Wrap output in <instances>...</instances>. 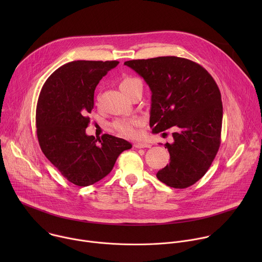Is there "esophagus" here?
<instances>
[{
	"instance_id": "34e87169",
	"label": "esophagus",
	"mask_w": 262,
	"mask_h": 262,
	"mask_svg": "<svg viewBox=\"0 0 262 262\" xmlns=\"http://www.w3.org/2000/svg\"><path fill=\"white\" fill-rule=\"evenodd\" d=\"M134 147L135 148H150L151 144L146 143V142H138L134 144Z\"/></svg>"
}]
</instances>
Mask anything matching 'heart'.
Masks as SVG:
<instances>
[{
  "label": "heart",
  "mask_w": 262,
  "mask_h": 262,
  "mask_svg": "<svg viewBox=\"0 0 262 262\" xmlns=\"http://www.w3.org/2000/svg\"><path fill=\"white\" fill-rule=\"evenodd\" d=\"M138 82H140L138 79L126 77L120 82L119 87H120L121 91L125 95H127L128 92L130 91V89L133 88V86ZM141 124H142V121L140 119L125 118V119H119V120L115 121L113 126L121 136L126 137V138H134L138 135L137 127L140 126Z\"/></svg>",
  "instance_id": "b5f03b06"
}]
</instances>
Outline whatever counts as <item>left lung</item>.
Returning <instances> with one entry per match:
<instances>
[{
	"mask_svg": "<svg viewBox=\"0 0 262 262\" xmlns=\"http://www.w3.org/2000/svg\"><path fill=\"white\" fill-rule=\"evenodd\" d=\"M124 64L151 90L149 124L154 134L176 129L173 143L165 144L170 163L157 177L171 188H189L204 176L220 148L223 104L216 83L205 68L184 58L167 56Z\"/></svg>",
	"mask_w": 262,
	"mask_h": 262,
	"instance_id": "8db88e82",
	"label": "left lung"
}]
</instances>
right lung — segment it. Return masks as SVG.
Instances as JSON below:
<instances>
[{"label":"right lung","instance_id":"obj_1","mask_svg":"<svg viewBox=\"0 0 262 262\" xmlns=\"http://www.w3.org/2000/svg\"><path fill=\"white\" fill-rule=\"evenodd\" d=\"M118 61H72L45 83L36 107L37 138L48 160L71 183L91 185L113 169L132 144L107 134L87 136L94 90Z\"/></svg>","mask_w":262,"mask_h":262}]
</instances>
